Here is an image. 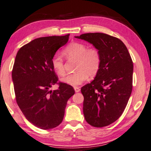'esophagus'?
Segmentation results:
<instances>
[{"instance_id":"esophagus-1","label":"esophagus","mask_w":151,"mask_h":151,"mask_svg":"<svg viewBox=\"0 0 151 151\" xmlns=\"http://www.w3.org/2000/svg\"><path fill=\"white\" fill-rule=\"evenodd\" d=\"M74 89H75L76 92H79V91H80V87H74Z\"/></svg>"}]
</instances>
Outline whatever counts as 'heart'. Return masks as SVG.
Instances as JSON below:
<instances>
[{"label": "heart", "instance_id": "1", "mask_svg": "<svg viewBox=\"0 0 151 151\" xmlns=\"http://www.w3.org/2000/svg\"><path fill=\"white\" fill-rule=\"evenodd\" d=\"M64 54L69 60H76V72L68 74L62 79L64 83L68 85H81L89 76L96 75L101 64V55L96 48H89L80 42H72L64 48ZM52 67L59 76L65 73L63 57L60 54L54 55L51 60Z\"/></svg>", "mask_w": 151, "mask_h": 151}]
</instances>
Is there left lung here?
<instances>
[{
    "label": "left lung",
    "instance_id": "1",
    "mask_svg": "<svg viewBox=\"0 0 151 151\" xmlns=\"http://www.w3.org/2000/svg\"><path fill=\"white\" fill-rule=\"evenodd\" d=\"M75 37L93 44L101 55L94 80L81 88L85 119L96 128L109 126L123 114L132 93V58L126 45L116 37L100 32Z\"/></svg>",
    "mask_w": 151,
    "mask_h": 151
}]
</instances>
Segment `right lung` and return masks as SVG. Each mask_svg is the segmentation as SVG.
Masks as SVG:
<instances>
[{
	"instance_id": "obj_1",
	"label": "right lung",
	"mask_w": 151,
	"mask_h": 151,
	"mask_svg": "<svg viewBox=\"0 0 151 151\" xmlns=\"http://www.w3.org/2000/svg\"><path fill=\"white\" fill-rule=\"evenodd\" d=\"M69 34L35 39L21 47L12 77L16 101L25 118L37 128L49 130L62 123L68 100L75 93L71 85L58 83L51 60L67 43ZM58 83L59 88H50Z\"/></svg>"
}]
</instances>
